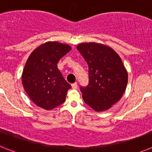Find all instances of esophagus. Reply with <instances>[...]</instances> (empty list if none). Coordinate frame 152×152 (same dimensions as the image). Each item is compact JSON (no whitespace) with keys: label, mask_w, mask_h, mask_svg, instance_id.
Listing matches in <instances>:
<instances>
[{"label":"esophagus","mask_w":152,"mask_h":152,"mask_svg":"<svg viewBox=\"0 0 152 152\" xmlns=\"http://www.w3.org/2000/svg\"><path fill=\"white\" fill-rule=\"evenodd\" d=\"M77 87H78V86H77V83H73V84H72V88H73V89H77Z\"/></svg>","instance_id":"1"}]
</instances>
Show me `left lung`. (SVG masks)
<instances>
[{
  "instance_id": "1",
  "label": "left lung",
  "mask_w": 152,
  "mask_h": 152,
  "mask_svg": "<svg viewBox=\"0 0 152 152\" xmlns=\"http://www.w3.org/2000/svg\"><path fill=\"white\" fill-rule=\"evenodd\" d=\"M76 48L88 66V86H80L84 102L95 111L107 110L121 98L128 82L121 58L99 43H81Z\"/></svg>"
}]
</instances>
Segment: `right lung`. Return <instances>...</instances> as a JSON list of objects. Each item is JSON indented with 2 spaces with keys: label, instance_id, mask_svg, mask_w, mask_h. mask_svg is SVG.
Returning <instances> with one entry per match:
<instances>
[{
  "label": "right lung",
  "instance_id": "1",
  "mask_svg": "<svg viewBox=\"0 0 152 152\" xmlns=\"http://www.w3.org/2000/svg\"><path fill=\"white\" fill-rule=\"evenodd\" d=\"M70 50L68 45L48 42L28 57L22 82L27 95L37 106L51 110L65 102L71 86L63 77L57 64Z\"/></svg>",
  "mask_w": 152,
  "mask_h": 152
}]
</instances>
